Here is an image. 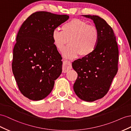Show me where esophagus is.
I'll return each mask as SVG.
<instances>
[{
	"label": "esophagus",
	"instance_id": "34e87169",
	"mask_svg": "<svg viewBox=\"0 0 131 131\" xmlns=\"http://www.w3.org/2000/svg\"><path fill=\"white\" fill-rule=\"evenodd\" d=\"M72 68V65L71 63L69 61H65L63 63L62 65V72L63 73L67 72L70 70Z\"/></svg>",
	"mask_w": 131,
	"mask_h": 131
}]
</instances>
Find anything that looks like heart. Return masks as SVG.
<instances>
[{
    "mask_svg": "<svg viewBox=\"0 0 131 131\" xmlns=\"http://www.w3.org/2000/svg\"><path fill=\"white\" fill-rule=\"evenodd\" d=\"M62 31L56 28L52 32V39L55 47L61 50L65 45L70 44L62 51L63 57L68 59L76 58L80 54L87 57L94 51L98 46L99 33L93 25L78 18H73L61 27Z\"/></svg>",
    "mask_w": 131,
    "mask_h": 131,
    "instance_id": "1",
    "label": "heart"
}]
</instances>
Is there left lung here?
I'll return each mask as SVG.
<instances>
[{
  "label": "left lung",
  "mask_w": 131,
  "mask_h": 131,
  "mask_svg": "<svg viewBox=\"0 0 131 131\" xmlns=\"http://www.w3.org/2000/svg\"><path fill=\"white\" fill-rule=\"evenodd\" d=\"M83 16L93 21L99 31V39L93 53L72 62L78 74L73 90L78 98L91 102L102 98L109 91L118 71V49L113 29L103 18Z\"/></svg>",
  "instance_id": "obj_1"
}]
</instances>
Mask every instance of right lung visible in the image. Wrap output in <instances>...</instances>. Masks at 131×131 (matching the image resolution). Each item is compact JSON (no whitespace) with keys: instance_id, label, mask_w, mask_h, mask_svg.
I'll use <instances>...</instances> for the list:
<instances>
[{"instance_id":"right-lung-1","label":"right lung","mask_w":131,"mask_h":131,"mask_svg":"<svg viewBox=\"0 0 131 131\" xmlns=\"http://www.w3.org/2000/svg\"><path fill=\"white\" fill-rule=\"evenodd\" d=\"M69 18L67 15L36 12L18 32L12 70L20 91L29 99L47 97L62 72V57L54 46L52 32Z\"/></svg>"}]
</instances>
